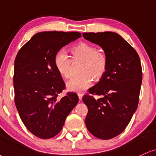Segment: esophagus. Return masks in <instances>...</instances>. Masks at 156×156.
<instances>
[{
    "label": "esophagus",
    "mask_w": 156,
    "mask_h": 156,
    "mask_svg": "<svg viewBox=\"0 0 156 156\" xmlns=\"http://www.w3.org/2000/svg\"><path fill=\"white\" fill-rule=\"evenodd\" d=\"M82 96H83V94H82V93H78V97H79V99H80V101H81L82 98Z\"/></svg>",
    "instance_id": "34e87169"
}]
</instances>
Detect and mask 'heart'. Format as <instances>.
<instances>
[{
	"label": "heart",
	"instance_id": "1",
	"mask_svg": "<svg viewBox=\"0 0 156 156\" xmlns=\"http://www.w3.org/2000/svg\"><path fill=\"white\" fill-rule=\"evenodd\" d=\"M74 61H82L80 66V74L75 76L66 84L69 90L82 92L87 89L93 81V76L95 79L101 78L106 71L108 60L106 54L98 51L95 46L87 43H80L71 49ZM53 63L57 72L64 78L71 76L70 68L72 59L63 50H60L55 54Z\"/></svg>",
	"mask_w": 156,
	"mask_h": 156
}]
</instances>
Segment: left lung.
<instances>
[{
  "label": "left lung",
  "mask_w": 156,
  "mask_h": 156,
  "mask_svg": "<svg viewBox=\"0 0 156 156\" xmlns=\"http://www.w3.org/2000/svg\"><path fill=\"white\" fill-rule=\"evenodd\" d=\"M83 37L101 46L108 60L98 83L82 98L88 108L85 124L90 133L110 140L126 129L137 110L143 72L137 51L112 32H84ZM93 95L101 96L96 99Z\"/></svg>",
  "instance_id": "left-lung-1"
}]
</instances>
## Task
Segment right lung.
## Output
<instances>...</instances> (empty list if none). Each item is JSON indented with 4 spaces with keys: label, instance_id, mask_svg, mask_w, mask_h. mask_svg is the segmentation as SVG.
Returning a JSON list of instances; mask_svg holds the SVG:
<instances>
[{
    "label": "right lung",
    "instance_id": "obj_1",
    "mask_svg": "<svg viewBox=\"0 0 156 156\" xmlns=\"http://www.w3.org/2000/svg\"><path fill=\"white\" fill-rule=\"evenodd\" d=\"M81 37L77 32H42L21 48L14 61V101L27 129L41 139L55 137L79 98L66 89L53 63L55 54L63 46Z\"/></svg>",
    "mask_w": 156,
    "mask_h": 156
}]
</instances>
